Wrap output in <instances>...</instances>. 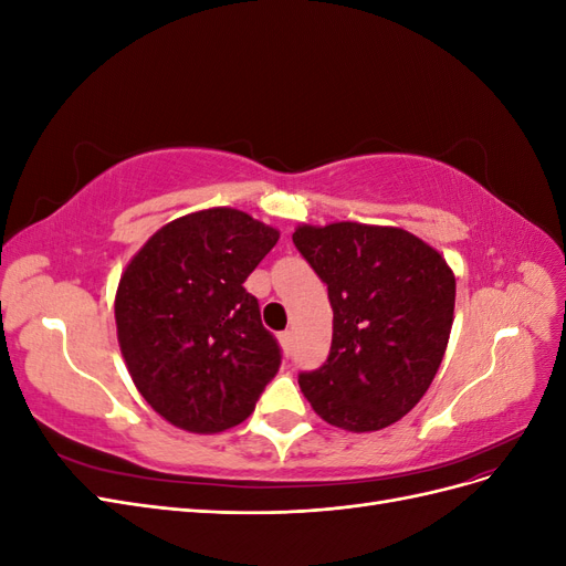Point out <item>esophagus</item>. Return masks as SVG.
I'll return each instance as SVG.
<instances>
[{"mask_svg": "<svg viewBox=\"0 0 566 566\" xmlns=\"http://www.w3.org/2000/svg\"><path fill=\"white\" fill-rule=\"evenodd\" d=\"M279 342H281V347H283L285 352H290V347H293V331H283V333L279 335Z\"/></svg>", "mask_w": 566, "mask_h": 566, "instance_id": "34e87169", "label": "esophagus"}]
</instances>
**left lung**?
<instances>
[{"instance_id": "left-lung-1", "label": "left lung", "mask_w": 566, "mask_h": 566, "mask_svg": "<svg viewBox=\"0 0 566 566\" xmlns=\"http://www.w3.org/2000/svg\"><path fill=\"white\" fill-rule=\"evenodd\" d=\"M293 243L328 285L333 345L300 373L316 413L347 432L401 420L432 385L449 345L455 276L447 260L397 227L302 224Z\"/></svg>"}]
</instances>
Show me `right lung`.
Returning <instances> with one entry per match:
<instances>
[{
  "label": "right lung",
  "mask_w": 566,
  "mask_h": 566,
  "mask_svg": "<svg viewBox=\"0 0 566 566\" xmlns=\"http://www.w3.org/2000/svg\"><path fill=\"white\" fill-rule=\"evenodd\" d=\"M276 243V229L241 210H200L153 233L119 279V352L142 397L179 430L243 422L279 373V342L243 287Z\"/></svg>",
  "instance_id": "obj_1"
}]
</instances>
